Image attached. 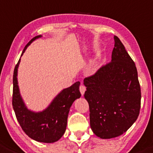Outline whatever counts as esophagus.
I'll return each instance as SVG.
<instances>
[{
	"mask_svg": "<svg viewBox=\"0 0 153 153\" xmlns=\"http://www.w3.org/2000/svg\"><path fill=\"white\" fill-rule=\"evenodd\" d=\"M85 91H86V87L84 86L83 85H81V86H80V92H81V94L82 96H83L84 94H85Z\"/></svg>",
	"mask_w": 153,
	"mask_h": 153,
	"instance_id": "esophagus-1",
	"label": "esophagus"
}]
</instances>
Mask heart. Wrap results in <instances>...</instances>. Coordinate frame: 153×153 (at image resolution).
<instances>
[{"mask_svg": "<svg viewBox=\"0 0 153 153\" xmlns=\"http://www.w3.org/2000/svg\"><path fill=\"white\" fill-rule=\"evenodd\" d=\"M99 61H100V57L99 56H97L96 58H94L93 59V61L91 62V67L93 68H95L97 67L98 64H99Z\"/></svg>", "mask_w": 153, "mask_h": 153, "instance_id": "b5f03b06", "label": "heart"}]
</instances>
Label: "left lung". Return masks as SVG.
Here are the masks:
<instances>
[{"mask_svg": "<svg viewBox=\"0 0 153 153\" xmlns=\"http://www.w3.org/2000/svg\"><path fill=\"white\" fill-rule=\"evenodd\" d=\"M109 64L86 78L85 98L90 107V125L101 139H111L126 132L136 122L140 109L141 93L134 62L117 36Z\"/></svg>", "mask_w": 153, "mask_h": 153, "instance_id": "obj_1", "label": "left lung"}]
</instances>
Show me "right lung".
<instances>
[{"instance_id": "add662e5", "label": "right lung", "mask_w": 153, "mask_h": 153, "mask_svg": "<svg viewBox=\"0 0 153 153\" xmlns=\"http://www.w3.org/2000/svg\"><path fill=\"white\" fill-rule=\"evenodd\" d=\"M41 37L42 35H38L32 38L25 47L21 56L31 43ZM20 61L19 59L16 65L13 78V107L17 120L24 132L34 140L48 143L56 142L66 129L68 112L72 103L81 97L80 82L77 81L72 86L62 89L42 111L31 110L25 105L19 88L17 76Z\"/></svg>"}]
</instances>
